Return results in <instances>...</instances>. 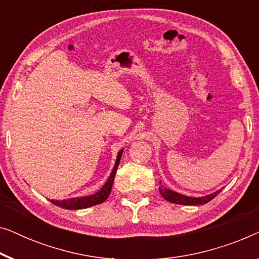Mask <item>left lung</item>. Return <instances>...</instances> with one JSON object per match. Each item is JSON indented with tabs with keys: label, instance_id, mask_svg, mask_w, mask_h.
I'll use <instances>...</instances> for the list:
<instances>
[{
	"label": "left lung",
	"instance_id": "8db88e82",
	"mask_svg": "<svg viewBox=\"0 0 259 259\" xmlns=\"http://www.w3.org/2000/svg\"><path fill=\"white\" fill-rule=\"evenodd\" d=\"M221 191H217V192L211 193V194H208V196H205V197L194 198V197L183 196V194L175 192V191H172L169 189H165V187H162L161 183H160V187H159V192H160L161 196L164 197L166 200L171 201V203H175V204H180V205H204V204L208 203L210 200L213 199V198L217 196Z\"/></svg>",
	"mask_w": 259,
	"mask_h": 259
}]
</instances>
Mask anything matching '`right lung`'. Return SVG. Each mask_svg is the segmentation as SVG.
Wrapping results in <instances>:
<instances>
[{
	"instance_id": "obj_1",
	"label": "right lung",
	"mask_w": 259,
	"mask_h": 259,
	"mask_svg": "<svg viewBox=\"0 0 259 259\" xmlns=\"http://www.w3.org/2000/svg\"><path fill=\"white\" fill-rule=\"evenodd\" d=\"M121 154H122V150L118 153L115 165L112 169V173L111 176H109V178L107 179V182H106L105 185L101 187V190L98 191L97 193L92 194V196H87V197L70 198V199H66V200H51L52 203L59 207L66 208V210H80V208H87V207L94 206V205L104 203V201L107 199L109 193H111L112 191L113 182H114L115 173H116V169H118L120 159H121Z\"/></svg>"
}]
</instances>
